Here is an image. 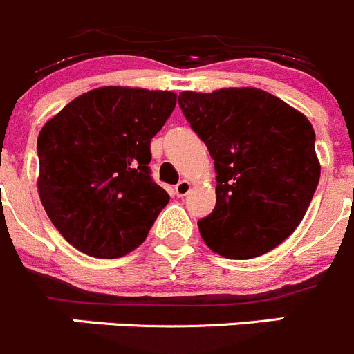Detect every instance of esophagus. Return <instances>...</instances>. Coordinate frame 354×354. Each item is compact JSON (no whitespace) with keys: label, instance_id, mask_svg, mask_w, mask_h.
Segmentation results:
<instances>
[{"label":"esophagus","instance_id":"34e87169","mask_svg":"<svg viewBox=\"0 0 354 354\" xmlns=\"http://www.w3.org/2000/svg\"><path fill=\"white\" fill-rule=\"evenodd\" d=\"M190 188H192V185H190V181L181 180L180 183H178L176 187H174V194H176L178 197H185L188 192H190Z\"/></svg>","mask_w":354,"mask_h":354}]
</instances>
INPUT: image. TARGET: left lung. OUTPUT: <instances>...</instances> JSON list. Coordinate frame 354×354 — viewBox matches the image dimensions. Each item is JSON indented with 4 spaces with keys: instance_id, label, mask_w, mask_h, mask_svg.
Instances as JSON below:
<instances>
[{
    "instance_id": "8db88e82",
    "label": "left lung",
    "mask_w": 354,
    "mask_h": 354,
    "mask_svg": "<svg viewBox=\"0 0 354 354\" xmlns=\"http://www.w3.org/2000/svg\"><path fill=\"white\" fill-rule=\"evenodd\" d=\"M178 102L216 171V206L197 222L204 243L232 260L274 250L302 222L318 187L311 122L253 87L185 91Z\"/></svg>"
}]
</instances>
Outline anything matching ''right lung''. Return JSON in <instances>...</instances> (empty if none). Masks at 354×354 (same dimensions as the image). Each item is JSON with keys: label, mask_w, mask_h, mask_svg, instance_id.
<instances>
[{"label": "right lung", "mask_w": 354, "mask_h": 354, "mask_svg": "<svg viewBox=\"0 0 354 354\" xmlns=\"http://www.w3.org/2000/svg\"><path fill=\"white\" fill-rule=\"evenodd\" d=\"M176 94L101 87L73 99L38 136V194L69 244L95 259L140 246L169 196L150 176V141Z\"/></svg>", "instance_id": "obj_1"}]
</instances>
